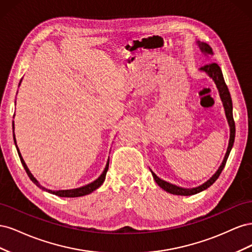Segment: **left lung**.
<instances>
[{
    "instance_id": "left-lung-1",
    "label": "left lung",
    "mask_w": 252,
    "mask_h": 252,
    "mask_svg": "<svg viewBox=\"0 0 252 252\" xmlns=\"http://www.w3.org/2000/svg\"><path fill=\"white\" fill-rule=\"evenodd\" d=\"M196 43H197V45H199L201 51L204 52L205 55H212V49L208 44L202 43L200 41H197ZM200 70L207 73L209 77L216 83L217 88L219 90L220 96V100H222V102H223V106H224V109H225V114H226V118H227V121H228V124H229V127H230L229 144H228V148H227V151H226V155L224 157L223 162H222V164H220V166L219 167V169L217 170V172L213 174L207 182H205L203 185H201L199 187L191 188V189H186V188L175 186L173 184H170V183H168V182L161 180L154 171H151L152 175H154V179H155L156 183L159 187L164 189L165 191H167V192L172 193V194H177V195H192V194H195V193H199V192L203 191V190L210 187L213 184V183H215L218 180L220 172H222V170L224 169V167H225L226 162H227V158H228V157H229V154H230L231 148H232L233 143H234L235 124H234V120H233V116H232V101H231L229 90H228V87H227L226 83H225L222 70H220V66L217 63H210V64L205 65V66L200 68Z\"/></svg>"
}]
</instances>
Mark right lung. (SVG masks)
<instances>
[{
	"mask_svg": "<svg viewBox=\"0 0 252 252\" xmlns=\"http://www.w3.org/2000/svg\"><path fill=\"white\" fill-rule=\"evenodd\" d=\"M21 81H22V80H21ZM20 84H21V82H20ZM20 84H19V85H20ZM12 128L14 129L13 122H12ZM13 140H14V144H16V147H17V150H18V154H19L20 159H21V162H22V165H23V167H24V169L26 170L29 179L32 180L37 187H40L41 189L45 190V191H47V192L52 193V194H56V195L61 196V197H78V196H83V195L89 194V193H91L93 191H94V190L97 189L98 187H100V186L103 184V182L105 181L106 173H107L108 166H109V159L107 161V164H106L105 169H104V171L102 172V174L100 175V177H98L95 181H94L93 183H90V184H88V185H85V186L80 187V188H75V189H68V190H50V189L45 188V187H43V186L40 184L39 182L36 181V179L33 177L32 173L29 171L28 167H27V165L25 164L24 159H23V158H22V156H21V152H20V150H19V148H18V146H17V141H16V136H14V133H13Z\"/></svg>",
	"mask_w": 252,
	"mask_h": 252,
	"instance_id": "1",
	"label": "right lung"
}]
</instances>
